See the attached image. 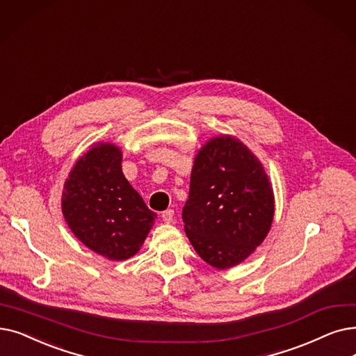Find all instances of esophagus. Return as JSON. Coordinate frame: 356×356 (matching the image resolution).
Here are the masks:
<instances>
[{"instance_id":"34e87169","label":"esophagus","mask_w":356,"mask_h":356,"mask_svg":"<svg viewBox=\"0 0 356 356\" xmlns=\"http://www.w3.org/2000/svg\"><path fill=\"white\" fill-rule=\"evenodd\" d=\"M161 218H163V221H164V222H167V224L173 222V220H175V211H173V209H167V211H164V212L161 213Z\"/></svg>"}]
</instances>
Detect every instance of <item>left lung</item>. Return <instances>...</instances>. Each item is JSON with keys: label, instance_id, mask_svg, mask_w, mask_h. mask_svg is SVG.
<instances>
[{"label": "left lung", "instance_id": "obj_1", "mask_svg": "<svg viewBox=\"0 0 356 356\" xmlns=\"http://www.w3.org/2000/svg\"><path fill=\"white\" fill-rule=\"evenodd\" d=\"M275 197L264 165L231 135L215 136L196 154L184 231L196 253L216 269L233 268L266 238Z\"/></svg>", "mask_w": 356, "mask_h": 356}]
</instances>
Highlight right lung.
<instances>
[{"label":"right lung","mask_w":356,"mask_h":356,"mask_svg":"<svg viewBox=\"0 0 356 356\" xmlns=\"http://www.w3.org/2000/svg\"><path fill=\"white\" fill-rule=\"evenodd\" d=\"M63 213L74 236L109 260L136 254L157 218L123 176L122 151L111 143L91 145L76 160L64 184Z\"/></svg>","instance_id":"obj_1"}]
</instances>
